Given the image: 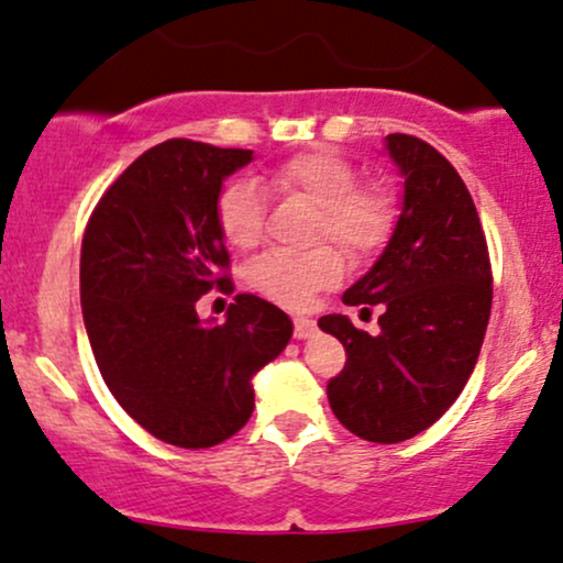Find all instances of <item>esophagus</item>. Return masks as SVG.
Wrapping results in <instances>:
<instances>
[{
  "mask_svg": "<svg viewBox=\"0 0 563 563\" xmlns=\"http://www.w3.org/2000/svg\"><path fill=\"white\" fill-rule=\"evenodd\" d=\"M313 332H316V321L313 319H306V316H295V338L306 340V338H311Z\"/></svg>",
  "mask_w": 563,
  "mask_h": 563,
  "instance_id": "obj_1",
  "label": "esophagus"
}]
</instances>
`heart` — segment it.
I'll use <instances>...</instances> for the list:
<instances>
[{
    "instance_id": "heart-1",
    "label": "heart",
    "mask_w": 563,
    "mask_h": 563,
    "mask_svg": "<svg viewBox=\"0 0 563 563\" xmlns=\"http://www.w3.org/2000/svg\"><path fill=\"white\" fill-rule=\"evenodd\" d=\"M356 167L330 151H306L276 164L261 183L279 197L316 207L313 242L338 244L353 261L380 250L394 225V199L383 186H356ZM218 229L233 250H252L263 239V197L247 178L231 180L218 197ZM343 276V257L332 247L263 252L244 268V282L263 298L300 308Z\"/></svg>"
}]
</instances>
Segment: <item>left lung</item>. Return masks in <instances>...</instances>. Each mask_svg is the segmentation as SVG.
<instances>
[{
    "mask_svg": "<svg viewBox=\"0 0 563 563\" xmlns=\"http://www.w3.org/2000/svg\"><path fill=\"white\" fill-rule=\"evenodd\" d=\"M404 178L401 212L345 306L380 308V332L343 313L319 327L349 362L327 385L334 418L358 439L396 444L431 428L468 383L492 311V271L476 205L457 169L412 135L385 137Z\"/></svg>",
    "mask_w": 563,
    "mask_h": 563,
    "instance_id": "obj_1",
    "label": "left lung"
}]
</instances>
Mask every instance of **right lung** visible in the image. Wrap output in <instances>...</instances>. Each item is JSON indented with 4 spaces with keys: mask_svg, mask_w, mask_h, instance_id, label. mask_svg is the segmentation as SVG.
<instances>
[{
    "mask_svg": "<svg viewBox=\"0 0 563 563\" xmlns=\"http://www.w3.org/2000/svg\"><path fill=\"white\" fill-rule=\"evenodd\" d=\"M250 162L247 148L154 145L103 194L81 242V316L100 375L137 426L183 450L244 428L252 377L292 338L289 316L255 295H236L223 324L197 313L201 295L229 284L214 210L223 180Z\"/></svg>",
    "mask_w": 563,
    "mask_h": 563,
    "instance_id": "1",
    "label": "right lung"
}]
</instances>
